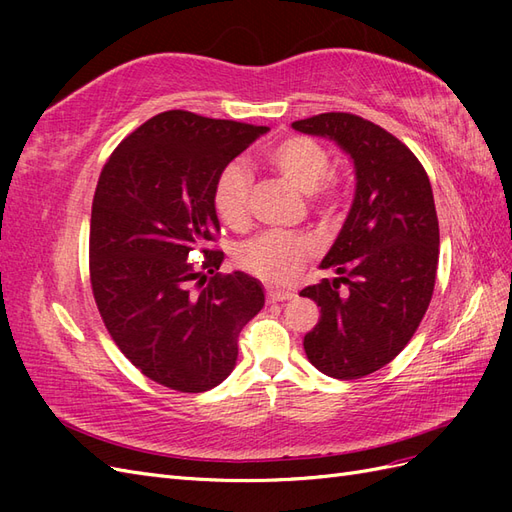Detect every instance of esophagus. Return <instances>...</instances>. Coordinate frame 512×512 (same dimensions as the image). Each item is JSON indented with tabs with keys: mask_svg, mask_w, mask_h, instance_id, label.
<instances>
[{
	"mask_svg": "<svg viewBox=\"0 0 512 512\" xmlns=\"http://www.w3.org/2000/svg\"><path fill=\"white\" fill-rule=\"evenodd\" d=\"M288 299H292V292H290V290H275V288H269V290H267V301H269V303L288 301Z\"/></svg>",
	"mask_w": 512,
	"mask_h": 512,
	"instance_id": "esophagus-1",
	"label": "esophagus"
}]
</instances>
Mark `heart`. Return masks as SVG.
I'll return each instance as SVG.
<instances>
[{
  "label": "heart",
  "mask_w": 512,
  "mask_h": 512,
  "mask_svg": "<svg viewBox=\"0 0 512 512\" xmlns=\"http://www.w3.org/2000/svg\"><path fill=\"white\" fill-rule=\"evenodd\" d=\"M265 158L294 188L309 194L318 209L329 211L337 205V179L329 175L331 156L316 138L303 134L288 136L271 145L265 151ZM250 192L252 173L243 160H230L222 166L213 183V205L228 226L241 228L250 218ZM312 252L314 241L305 235L265 232L241 243L235 260L243 271L252 273L262 282L286 284L297 275Z\"/></svg>",
  "instance_id": "1"
}]
</instances>
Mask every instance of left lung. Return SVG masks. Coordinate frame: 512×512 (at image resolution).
<instances>
[{
	"mask_svg": "<svg viewBox=\"0 0 512 512\" xmlns=\"http://www.w3.org/2000/svg\"><path fill=\"white\" fill-rule=\"evenodd\" d=\"M350 153L354 203L322 269L337 273L301 290L320 307L303 339L309 363L337 380L374 374L408 346L436 286L440 228L423 164L391 132L352 113L292 123Z\"/></svg>",
	"mask_w": 512,
	"mask_h": 512,
	"instance_id": "obj_1",
	"label": "left lung"
}]
</instances>
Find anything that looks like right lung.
I'll return each instance as SVG.
<instances>
[{"instance_id": "add662e5", "label": "right lung", "mask_w": 512, "mask_h": 512, "mask_svg": "<svg viewBox=\"0 0 512 512\" xmlns=\"http://www.w3.org/2000/svg\"><path fill=\"white\" fill-rule=\"evenodd\" d=\"M267 126L166 111L123 138L91 205L89 280L108 335L166 389L203 393L237 363L239 333L265 305L241 271L215 273V177ZM196 253L203 261H190Z\"/></svg>"}]
</instances>
